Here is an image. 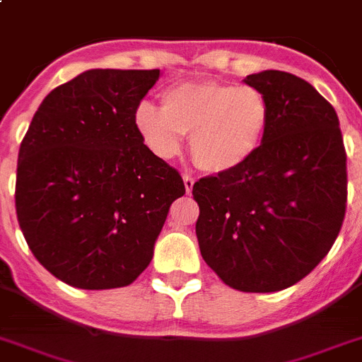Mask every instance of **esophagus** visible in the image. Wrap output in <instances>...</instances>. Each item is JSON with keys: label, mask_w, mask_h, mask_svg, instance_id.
<instances>
[{"label": "esophagus", "mask_w": 362, "mask_h": 362, "mask_svg": "<svg viewBox=\"0 0 362 362\" xmlns=\"http://www.w3.org/2000/svg\"><path fill=\"white\" fill-rule=\"evenodd\" d=\"M184 185H185V193L189 194L193 191V185H194V178L189 177V175H185L184 177Z\"/></svg>", "instance_id": "34e87169"}]
</instances>
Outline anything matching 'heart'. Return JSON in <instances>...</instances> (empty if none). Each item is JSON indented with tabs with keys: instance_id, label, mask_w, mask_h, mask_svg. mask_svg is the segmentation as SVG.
<instances>
[{
	"instance_id": "heart-1",
	"label": "heart",
	"mask_w": 362,
	"mask_h": 362,
	"mask_svg": "<svg viewBox=\"0 0 362 362\" xmlns=\"http://www.w3.org/2000/svg\"><path fill=\"white\" fill-rule=\"evenodd\" d=\"M268 100L251 86L185 81L162 94V109L142 102L134 127L158 158L177 156L191 134L194 163L211 175L237 171L259 153L268 133Z\"/></svg>"
}]
</instances>
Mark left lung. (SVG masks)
Here are the masks:
<instances>
[{
    "label": "left lung",
    "instance_id": "1",
    "mask_svg": "<svg viewBox=\"0 0 362 362\" xmlns=\"http://www.w3.org/2000/svg\"><path fill=\"white\" fill-rule=\"evenodd\" d=\"M268 100L259 153L237 171L200 178L197 238L206 264L251 293L290 288L328 255L346 211V151L337 112L303 78H244Z\"/></svg>",
    "mask_w": 362,
    "mask_h": 362
}]
</instances>
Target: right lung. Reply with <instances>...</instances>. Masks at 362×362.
I'll use <instances>...</instances> for the list:
<instances>
[{
    "label": "right lung",
    "instance_id": "right-lung-1",
    "mask_svg": "<svg viewBox=\"0 0 362 362\" xmlns=\"http://www.w3.org/2000/svg\"><path fill=\"white\" fill-rule=\"evenodd\" d=\"M153 71L90 69L50 90L18 155L16 213L47 272L81 290L122 288L149 266L184 180L144 144L134 111Z\"/></svg>",
    "mask_w": 362,
    "mask_h": 362
}]
</instances>
